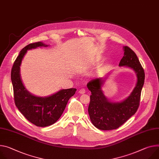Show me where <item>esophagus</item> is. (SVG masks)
<instances>
[{
    "mask_svg": "<svg viewBox=\"0 0 159 159\" xmlns=\"http://www.w3.org/2000/svg\"><path fill=\"white\" fill-rule=\"evenodd\" d=\"M79 93L80 94H84V93H85V89H80L79 91Z\"/></svg>",
    "mask_w": 159,
    "mask_h": 159,
    "instance_id": "1",
    "label": "esophagus"
}]
</instances>
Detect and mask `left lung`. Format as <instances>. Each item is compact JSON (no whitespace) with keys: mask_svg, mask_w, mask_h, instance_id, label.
Returning <instances> with one entry per match:
<instances>
[{"mask_svg":"<svg viewBox=\"0 0 159 159\" xmlns=\"http://www.w3.org/2000/svg\"><path fill=\"white\" fill-rule=\"evenodd\" d=\"M124 56L119 66L131 68L136 72V87L123 102H110L104 95L102 86L104 80L98 78L89 81L87 86L91 92L88 112L93 124L101 130H112L124 124L137 111L141 93L145 82V71L135 52L128 46H124Z\"/></svg>","mask_w":159,"mask_h":159,"instance_id":"left-lung-1","label":"left lung"}]
</instances>
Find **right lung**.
Listing matches in <instances>:
<instances>
[{
    "mask_svg": "<svg viewBox=\"0 0 159 159\" xmlns=\"http://www.w3.org/2000/svg\"><path fill=\"white\" fill-rule=\"evenodd\" d=\"M47 47L41 42L30 44L20 51L11 70L14 103L23 116L31 123L39 127H46L54 124L62 115L69 99L73 96L75 88L62 89L47 97H39L28 92L21 81L20 65L27 50L38 47Z\"/></svg>",
    "mask_w": 159,
    "mask_h": 159,
    "instance_id": "obj_1",
    "label": "right lung"
}]
</instances>
